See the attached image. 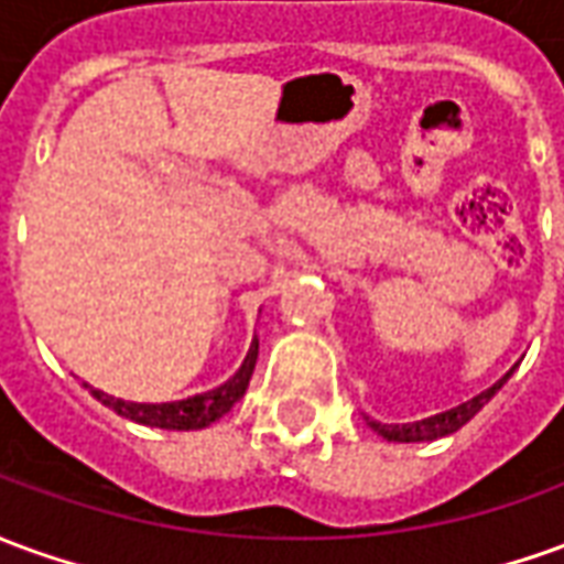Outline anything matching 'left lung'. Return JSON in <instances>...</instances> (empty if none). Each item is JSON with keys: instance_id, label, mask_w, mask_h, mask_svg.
<instances>
[{"instance_id": "8db88e82", "label": "left lung", "mask_w": 564, "mask_h": 564, "mask_svg": "<svg viewBox=\"0 0 564 564\" xmlns=\"http://www.w3.org/2000/svg\"><path fill=\"white\" fill-rule=\"evenodd\" d=\"M507 378H510V372H507L498 384H491L488 391L474 397V400H467V403L455 405V409H448V412H440V415H431V419H424V421H412V424H381V421L366 419V424H369L376 433H381L384 440H393V443H424V440L448 436V433H455L458 427H464L467 421L474 419L476 412H479V409H482L495 393L501 391Z\"/></svg>"}]
</instances>
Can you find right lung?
I'll return each mask as SVG.
<instances>
[{"instance_id": "obj_1", "label": "right lung", "mask_w": 564, "mask_h": 564, "mask_svg": "<svg viewBox=\"0 0 564 564\" xmlns=\"http://www.w3.org/2000/svg\"><path fill=\"white\" fill-rule=\"evenodd\" d=\"M256 357H259V341L250 345V354L243 357L241 369L228 378L226 384H219L214 391L195 393L180 403H124L118 397H109L104 391H90L97 400L109 409H116L121 419H131L137 424H149V427H164V431H200L216 419H223L231 405L238 403L250 384V376L256 369Z\"/></svg>"}]
</instances>
